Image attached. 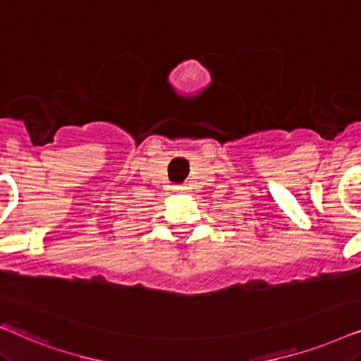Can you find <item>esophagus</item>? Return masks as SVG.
I'll return each instance as SVG.
<instances>
[{
    "label": "esophagus",
    "instance_id": "esophagus-1",
    "mask_svg": "<svg viewBox=\"0 0 361 361\" xmlns=\"http://www.w3.org/2000/svg\"><path fill=\"white\" fill-rule=\"evenodd\" d=\"M187 189H189V187H185V185H174V187H172V190H174L176 194H185Z\"/></svg>",
    "mask_w": 361,
    "mask_h": 361
}]
</instances>
